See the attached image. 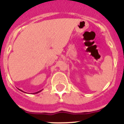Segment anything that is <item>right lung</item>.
Instances as JSON below:
<instances>
[{
	"label": "right lung",
	"mask_w": 124,
	"mask_h": 124,
	"mask_svg": "<svg viewBox=\"0 0 124 124\" xmlns=\"http://www.w3.org/2000/svg\"><path fill=\"white\" fill-rule=\"evenodd\" d=\"M39 92H40V91H38V92H37V93H35V94H37V93H39Z\"/></svg>",
	"instance_id": "add662e5"
}]
</instances>
